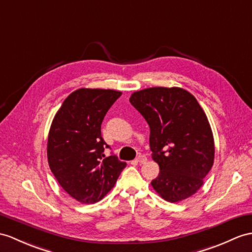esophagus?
I'll use <instances>...</instances> for the list:
<instances>
[{"instance_id":"esophagus-1","label":"esophagus","mask_w":252,"mask_h":252,"mask_svg":"<svg viewBox=\"0 0 252 252\" xmlns=\"http://www.w3.org/2000/svg\"><path fill=\"white\" fill-rule=\"evenodd\" d=\"M147 161V158L144 156V155H140V156H138V158H137V162H139V163H145Z\"/></svg>"}]
</instances>
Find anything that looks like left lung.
Here are the masks:
<instances>
[{
    "instance_id": "1",
    "label": "left lung",
    "mask_w": 252,
    "mask_h": 252,
    "mask_svg": "<svg viewBox=\"0 0 252 252\" xmlns=\"http://www.w3.org/2000/svg\"><path fill=\"white\" fill-rule=\"evenodd\" d=\"M129 101L150 126V147L159 174L151 185L175 203L202 187L213 167L214 136L203 109L182 88H149L131 94Z\"/></svg>"
}]
</instances>
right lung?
<instances>
[{"instance_id": "right-lung-1", "label": "right lung", "mask_w": 252, "mask_h": 252, "mask_svg": "<svg viewBox=\"0 0 252 252\" xmlns=\"http://www.w3.org/2000/svg\"><path fill=\"white\" fill-rule=\"evenodd\" d=\"M122 92L82 88L66 97L48 134L47 156L51 172L65 191L80 203L94 204L111 190L126 162L105 157L109 145L101 123Z\"/></svg>"}]
</instances>
